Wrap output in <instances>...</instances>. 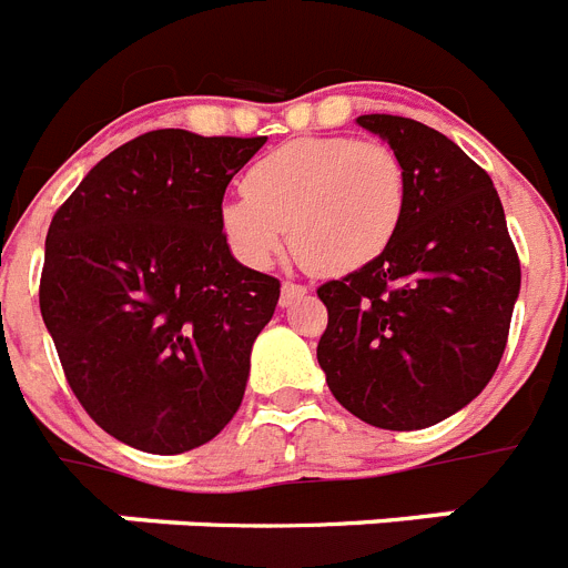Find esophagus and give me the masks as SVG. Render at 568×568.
<instances>
[{
  "label": "esophagus",
  "mask_w": 568,
  "mask_h": 568,
  "mask_svg": "<svg viewBox=\"0 0 568 568\" xmlns=\"http://www.w3.org/2000/svg\"><path fill=\"white\" fill-rule=\"evenodd\" d=\"M304 293H307V287H304V284H295V281H284V284H281V307L293 304L295 298H302Z\"/></svg>",
  "instance_id": "1"
}]
</instances>
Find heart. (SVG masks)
Here are the masks:
<instances>
[{
  "instance_id": "heart-1",
  "label": "heart",
  "mask_w": 568,
  "mask_h": 568,
  "mask_svg": "<svg viewBox=\"0 0 568 568\" xmlns=\"http://www.w3.org/2000/svg\"><path fill=\"white\" fill-rule=\"evenodd\" d=\"M244 197L221 206V230L250 266H266L290 232L293 255L318 275H344L376 261L405 215L408 178L385 143L298 138L261 158Z\"/></svg>"
}]
</instances>
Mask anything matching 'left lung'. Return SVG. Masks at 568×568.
Instances as JSON below:
<instances>
[{"label":"left lung","mask_w":568,"mask_h":568,"mask_svg":"<svg viewBox=\"0 0 568 568\" xmlns=\"http://www.w3.org/2000/svg\"><path fill=\"white\" fill-rule=\"evenodd\" d=\"M362 129L399 154L408 201L379 258L316 290L327 307L318 365L344 408L419 430L491 382L520 293V258L491 178L454 140L396 114Z\"/></svg>","instance_id":"obj_1"}]
</instances>
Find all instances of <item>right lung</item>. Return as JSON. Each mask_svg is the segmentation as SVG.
Here are the masks:
<instances>
[{
  "mask_svg": "<svg viewBox=\"0 0 568 568\" xmlns=\"http://www.w3.org/2000/svg\"><path fill=\"white\" fill-rule=\"evenodd\" d=\"M264 143L145 132L53 212L42 322L85 414L120 443L183 454L241 408L281 281L232 258L221 206Z\"/></svg>",
  "mask_w": 568,
  "mask_h": 568,
  "instance_id": "right-lung-1",
  "label": "right lung"
}]
</instances>
